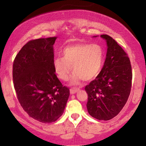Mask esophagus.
<instances>
[{
  "label": "esophagus",
  "instance_id": "1",
  "mask_svg": "<svg viewBox=\"0 0 146 146\" xmlns=\"http://www.w3.org/2000/svg\"><path fill=\"white\" fill-rule=\"evenodd\" d=\"M78 91H79V88H71V89H70V93H71V94H75V93H77Z\"/></svg>",
  "mask_w": 146,
  "mask_h": 146
}]
</instances>
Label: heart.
Segmentation results:
<instances>
[{
  "label": "heart",
  "mask_w": 146,
  "mask_h": 146,
  "mask_svg": "<svg viewBox=\"0 0 146 146\" xmlns=\"http://www.w3.org/2000/svg\"><path fill=\"white\" fill-rule=\"evenodd\" d=\"M62 58H56L54 70L60 80L66 81L71 71L74 72L72 83H78L83 79L90 81L100 74L105 59L103 46L98 44L78 43L63 48Z\"/></svg>",
  "instance_id": "b5f03b06"
}]
</instances>
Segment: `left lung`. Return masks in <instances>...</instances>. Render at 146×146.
Instances as JSON below:
<instances>
[{
    "instance_id": "obj_1",
    "label": "left lung",
    "mask_w": 146,
    "mask_h": 146,
    "mask_svg": "<svg viewBox=\"0 0 146 146\" xmlns=\"http://www.w3.org/2000/svg\"><path fill=\"white\" fill-rule=\"evenodd\" d=\"M107 44L105 62L100 74L85 87L90 116L107 121L117 116L126 103L132 86L130 61L113 38L101 35Z\"/></svg>"
}]
</instances>
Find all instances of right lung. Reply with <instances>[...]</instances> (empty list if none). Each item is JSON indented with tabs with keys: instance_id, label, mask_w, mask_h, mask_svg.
<instances>
[{
	"instance_id": "1",
	"label": "right lung",
	"mask_w": 146,
	"mask_h": 146,
	"mask_svg": "<svg viewBox=\"0 0 146 146\" xmlns=\"http://www.w3.org/2000/svg\"><path fill=\"white\" fill-rule=\"evenodd\" d=\"M57 37L32 40L15 58L13 80L17 98L29 117L42 123L56 121L70 95L55 73L53 44Z\"/></svg>"
}]
</instances>
